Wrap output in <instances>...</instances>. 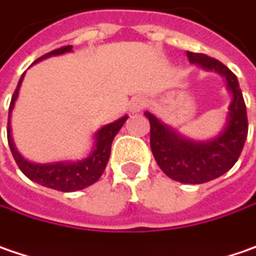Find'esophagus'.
<instances>
[{
	"label": "esophagus",
	"instance_id": "obj_1",
	"mask_svg": "<svg viewBox=\"0 0 256 256\" xmlns=\"http://www.w3.org/2000/svg\"><path fill=\"white\" fill-rule=\"evenodd\" d=\"M146 106H147V99L142 98V96H136V98H132L131 102H130V110H131L132 114L141 112Z\"/></svg>",
	"mask_w": 256,
	"mask_h": 256
}]
</instances>
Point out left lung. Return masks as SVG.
<instances>
[{
  "instance_id": "left-lung-1",
  "label": "left lung",
  "mask_w": 256,
  "mask_h": 256,
  "mask_svg": "<svg viewBox=\"0 0 256 256\" xmlns=\"http://www.w3.org/2000/svg\"><path fill=\"white\" fill-rule=\"evenodd\" d=\"M190 62L204 71H214L226 82L232 94L223 130L210 140H192L178 132L156 115L144 112L150 120V147L160 169L180 184H204L233 168L248 136L245 100L236 76L220 61L204 54L186 52Z\"/></svg>"
}]
</instances>
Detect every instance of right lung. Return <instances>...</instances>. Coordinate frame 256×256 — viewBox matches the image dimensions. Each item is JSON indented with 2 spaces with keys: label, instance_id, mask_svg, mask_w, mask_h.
Here are the masks:
<instances>
[{
  "label": "right lung",
  "instance_id": "add662e5",
  "mask_svg": "<svg viewBox=\"0 0 256 256\" xmlns=\"http://www.w3.org/2000/svg\"><path fill=\"white\" fill-rule=\"evenodd\" d=\"M72 46L68 45L60 49H55L49 54H46L44 56H40L38 61H34L33 64L50 58V56H56V55H62L66 52H71ZM32 64V65H33ZM30 65V66H32ZM26 74V72H24ZM24 74L22 76V78L18 80L17 88L11 98L8 109V128H7V137H8V146L12 157L16 160V163L18 164L20 170L28 176L30 180L44 185L46 188L50 190H56V191L62 192H72L84 190L90 185H93L94 182L99 180V178L103 174L108 162H109V156H110V148H112V141L115 136L118 134V131L122 128V125L125 124V120L128 119V115H124L116 120L103 125L99 128L94 136H93V147L92 152L88 153L87 157H84L82 160H61V162H52V163H33L28 162V158H24L20 154V152L17 150L12 134H11V115H12V109L14 104L18 98V92L22 87V82L24 80Z\"/></svg>",
  "mask_w": 256,
  "mask_h": 256
}]
</instances>
